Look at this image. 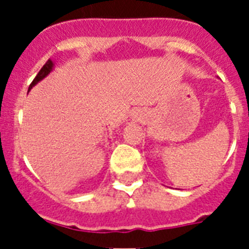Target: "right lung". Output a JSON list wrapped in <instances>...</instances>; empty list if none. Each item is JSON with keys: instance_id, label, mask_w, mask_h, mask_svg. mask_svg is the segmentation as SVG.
I'll return each instance as SVG.
<instances>
[{"instance_id": "add662e5", "label": "right lung", "mask_w": 249, "mask_h": 249, "mask_svg": "<svg viewBox=\"0 0 249 249\" xmlns=\"http://www.w3.org/2000/svg\"><path fill=\"white\" fill-rule=\"evenodd\" d=\"M52 67H53V62H52L51 59H48L47 62H46L45 65H43V67L41 68V70H39V72H38V73H37V76L35 77V80L32 81V82H31V85H30V87H28V89H32V87H34V86L36 85L37 82H39V81H41V80H43V78H45V77L47 76V74L50 73L51 71H52Z\"/></svg>"}]
</instances>
